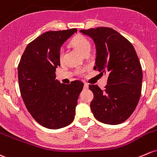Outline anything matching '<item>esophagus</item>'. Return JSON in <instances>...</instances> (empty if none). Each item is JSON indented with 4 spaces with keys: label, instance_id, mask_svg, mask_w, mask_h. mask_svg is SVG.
<instances>
[{
    "label": "esophagus",
    "instance_id": "obj_1",
    "mask_svg": "<svg viewBox=\"0 0 157 157\" xmlns=\"http://www.w3.org/2000/svg\"><path fill=\"white\" fill-rule=\"evenodd\" d=\"M88 87H89L88 84H87L86 83H84V89H88Z\"/></svg>",
    "mask_w": 157,
    "mask_h": 157
}]
</instances>
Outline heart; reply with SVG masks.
Masks as SVG:
<instances>
[{
    "label": "heart",
    "mask_w": 157,
    "mask_h": 157,
    "mask_svg": "<svg viewBox=\"0 0 157 157\" xmlns=\"http://www.w3.org/2000/svg\"><path fill=\"white\" fill-rule=\"evenodd\" d=\"M71 44L74 48L77 49L81 54H83L86 51L90 50V48H91L90 41L83 35L76 36L75 37L72 39ZM64 55H65V50H64L63 48H62L59 51V59H60V60H62ZM83 69H79L77 71L79 74H83Z\"/></svg>",
    "instance_id": "1"
}]
</instances>
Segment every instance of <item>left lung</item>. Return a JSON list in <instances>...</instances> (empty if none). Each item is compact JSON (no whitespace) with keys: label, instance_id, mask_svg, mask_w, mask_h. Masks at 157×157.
<instances>
[{"label":"left lung","instance_id":"obj_1","mask_svg":"<svg viewBox=\"0 0 157 157\" xmlns=\"http://www.w3.org/2000/svg\"><path fill=\"white\" fill-rule=\"evenodd\" d=\"M80 32L95 43L94 69L108 75L105 91L97 85L89 86L94 95L90 104L92 113L105 124L123 123L134 112L141 96L142 69L134 47L110 28L98 27Z\"/></svg>","mask_w":157,"mask_h":157}]
</instances>
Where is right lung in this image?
<instances>
[{
  "label": "right lung",
  "instance_id": "add662e5",
  "mask_svg": "<svg viewBox=\"0 0 157 157\" xmlns=\"http://www.w3.org/2000/svg\"><path fill=\"white\" fill-rule=\"evenodd\" d=\"M74 33L76 29L44 33L27 46L18 66L19 90L26 108L40 125L50 129L73 122L83 87L80 81L66 85L56 79L59 51Z\"/></svg>",
  "mask_w": 157,
  "mask_h": 157
}]
</instances>
